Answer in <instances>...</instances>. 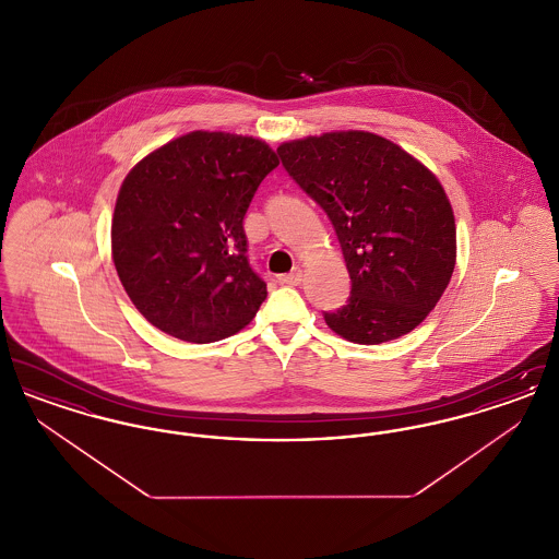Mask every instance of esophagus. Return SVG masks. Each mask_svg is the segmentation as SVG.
Masks as SVG:
<instances>
[{
  "mask_svg": "<svg viewBox=\"0 0 559 559\" xmlns=\"http://www.w3.org/2000/svg\"><path fill=\"white\" fill-rule=\"evenodd\" d=\"M278 281H281L283 285H292V287H297V285L304 281V274H301V270H299V267H293L289 274H281V276H278Z\"/></svg>",
  "mask_w": 559,
  "mask_h": 559,
  "instance_id": "esophagus-1",
  "label": "esophagus"
}]
</instances>
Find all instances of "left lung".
<instances>
[{"instance_id":"left-lung-1","label":"left lung","mask_w":559,"mask_h":559,"mask_svg":"<svg viewBox=\"0 0 559 559\" xmlns=\"http://www.w3.org/2000/svg\"><path fill=\"white\" fill-rule=\"evenodd\" d=\"M276 153L329 215L352 292L331 331L374 346L411 333L451 283L456 228L438 178L399 144L349 130L283 142Z\"/></svg>"}]
</instances>
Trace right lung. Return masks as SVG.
Here are the masks:
<instances>
[{"instance_id":"add662e5","label":"right lung","mask_w":559,"mask_h":559,"mask_svg":"<svg viewBox=\"0 0 559 559\" xmlns=\"http://www.w3.org/2000/svg\"><path fill=\"white\" fill-rule=\"evenodd\" d=\"M276 165L258 138L201 130L133 165L117 194L110 247L123 289L153 326L212 344L258 314L266 283L249 266L242 219Z\"/></svg>"}]
</instances>
